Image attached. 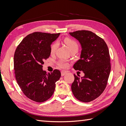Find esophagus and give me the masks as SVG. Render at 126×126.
Listing matches in <instances>:
<instances>
[{
	"instance_id": "34e87169",
	"label": "esophagus",
	"mask_w": 126,
	"mask_h": 126,
	"mask_svg": "<svg viewBox=\"0 0 126 126\" xmlns=\"http://www.w3.org/2000/svg\"><path fill=\"white\" fill-rule=\"evenodd\" d=\"M66 74H67L66 71H62V72H61V75H62V76H63L64 75H66Z\"/></svg>"
}]
</instances>
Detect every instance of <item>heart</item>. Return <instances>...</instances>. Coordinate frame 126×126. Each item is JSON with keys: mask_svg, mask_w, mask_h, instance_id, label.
Segmentation results:
<instances>
[{"mask_svg": "<svg viewBox=\"0 0 126 126\" xmlns=\"http://www.w3.org/2000/svg\"><path fill=\"white\" fill-rule=\"evenodd\" d=\"M64 44H65L69 49V51H71L72 50H77L78 48V45L77 42L75 40L69 38H66L63 40ZM57 47H58V43L57 42H55L53 43L50 47V52L51 54H53L56 52ZM59 65L60 67L65 68L68 66V63L64 60H60L59 62Z\"/></svg>", "mask_w": 126, "mask_h": 126, "instance_id": "1", "label": "heart"}]
</instances>
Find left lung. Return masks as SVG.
<instances>
[{
  "label": "left lung",
  "instance_id": "1",
  "mask_svg": "<svg viewBox=\"0 0 126 126\" xmlns=\"http://www.w3.org/2000/svg\"><path fill=\"white\" fill-rule=\"evenodd\" d=\"M69 34L79 41L81 47L80 59L74 68L85 74L81 78L74 75L72 92L78 100L90 102L100 96L107 84L111 70L108 48L104 39L88 30Z\"/></svg>",
  "mask_w": 126,
  "mask_h": 126
}]
</instances>
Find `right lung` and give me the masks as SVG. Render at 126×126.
Returning <instances> with one entry per match:
<instances>
[{"label":"right lung","instance_id":"1","mask_svg":"<svg viewBox=\"0 0 126 126\" xmlns=\"http://www.w3.org/2000/svg\"><path fill=\"white\" fill-rule=\"evenodd\" d=\"M58 33L35 32L27 36L18 46L14 58L15 77L25 96L34 101L44 102L54 93L55 83L61 77L55 69L47 74L44 61L50 55V45Z\"/></svg>","mask_w":126,"mask_h":126}]
</instances>
